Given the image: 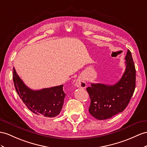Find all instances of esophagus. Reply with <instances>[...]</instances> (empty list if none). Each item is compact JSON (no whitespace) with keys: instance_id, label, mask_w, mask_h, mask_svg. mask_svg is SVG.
<instances>
[{"instance_id":"obj_1","label":"esophagus","mask_w":147,"mask_h":147,"mask_svg":"<svg viewBox=\"0 0 147 147\" xmlns=\"http://www.w3.org/2000/svg\"><path fill=\"white\" fill-rule=\"evenodd\" d=\"M75 86L77 88L84 89L86 87V82L83 78L82 77H80L77 79L76 82H75Z\"/></svg>"}]
</instances>
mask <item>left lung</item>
<instances>
[{
    "mask_svg": "<svg viewBox=\"0 0 147 147\" xmlns=\"http://www.w3.org/2000/svg\"><path fill=\"white\" fill-rule=\"evenodd\" d=\"M126 68L121 79L114 85L91 83L86 90L91 99L90 114L98 120L110 119L122 112L129 104L135 88L136 70L131 52L127 50Z\"/></svg>",
    "mask_w": 147,
    "mask_h": 147,
    "instance_id": "8db88e82",
    "label": "left lung"
}]
</instances>
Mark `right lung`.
I'll use <instances>...</instances> for the list:
<instances>
[{
	"label": "right lung",
	"instance_id": "add662e5",
	"mask_svg": "<svg viewBox=\"0 0 147 147\" xmlns=\"http://www.w3.org/2000/svg\"><path fill=\"white\" fill-rule=\"evenodd\" d=\"M13 83L18 95L30 111L46 117H55L61 112L66 94L63 85L40 90L28 88L13 68Z\"/></svg>",
	"mask_w": 147,
	"mask_h": 147
}]
</instances>
